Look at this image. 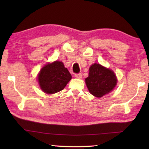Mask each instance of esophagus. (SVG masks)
<instances>
[{
	"mask_svg": "<svg viewBox=\"0 0 149 149\" xmlns=\"http://www.w3.org/2000/svg\"><path fill=\"white\" fill-rule=\"evenodd\" d=\"M75 77L77 79H81L82 74H75Z\"/></svg>",
	"mask_w": 149,
	"mask_h": 149,
	"instance_id": "34e87169",
	"label": "esophagus"
}]
</instances>
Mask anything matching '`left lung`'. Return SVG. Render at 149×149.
<instances>
[{"label":"left lung","mask_w":149,"mask_h":149,"mask_svg":"<svg viewBox=\"0 0 149 149\" xmlns=\"http://www.w3.org/2000/svg\"><path fill=\"white\" fill-rule=\"evenodd\" d=\"M85 82L90 93L100 98L111 92L117 83L116 75L113 70L100 64L95 63L89 69V75Z\"/></svg>","instance_id":"obj_1"}]
</instances>
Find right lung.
I'll list each match as a JSON object with an SVG mask.
<instances>
[{
	"label": "right lung",
	"mask_w": 149,
	"mask_h": 149,
	"mask_svg": "<svg viewBox=\"0 0 149 149\" xmlns=\"http://www.w3.org/2000/svg\"><path fill=\"white\" fill-rule=\"evenodd\" d=\"M72 75L61 61L47 63L41 69L38 80L42 90L47 94L56 93L64 89Z\"/></svg>",
	"instance_id": "right-lung-1"
}]
</instances>
